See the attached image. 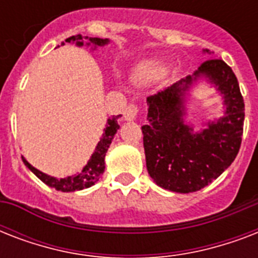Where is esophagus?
<instances>
[{
	"instance_id": "esophagus-1",
	"label": "esophagus",
	"mask_w": 258,
	"mask_h": 258,
	"mask_svg": "<svg viewBox=\"0 0 258 258\" xmlns=\"http://www.w3.org/2000/svg\"><path fill=\"white\" fill-rule=\"evenodd\" d=\"M138 112H139V108H138L137 104L127 105L124 109V119L128 121L134 120L138 116Z\"/></svg>"
}]
</instances>
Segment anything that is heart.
<instances>
[{
	"mask_svg": "<svg viewBox=\"0 0 258 258\" xmlns=\"http://www.w3.org/2000/svg\"><path fill=\"white\" fill-rule=\"evenodd\" d=\"M165 74V67L154 60H145L138 62L131 72V80L139 87H146L158 82Z\"/></svg>",
	"mask_w": 258,
	"mask_h": 258,
	"instance_id": "obj_1",
	"label": "heart"
}]
</instances>
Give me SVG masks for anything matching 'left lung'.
<instances>
[{
    "label": "left lung",
    "instance_id": "8db88e82",
    "mask_svg": "<svg viewBox=\"0 0 258 258\" xmlns=\"http://www.w3.org/2000/svg\"><path fill=\"white\" fill-rule=\"evenodd\" d=\"M209 53V49L204 50ZM208 77L223 93L225 116L192 134L184 124V95L191 83ZM149 123L142 125L146 166L158 186L175 192L198 191L232 165L244 131L245 104L238 80L221 58H209L194 76L147 97Z\"/></svg>",
    "mask_w": 258,
    "mask_h": 258
}]
</instances>
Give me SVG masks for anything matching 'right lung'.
Listing matches in <instances>:
<instances>
[{
  "label": "right lung",
  "mask_w": 258,
  "mask_h": 258,
  "mask_svg": "<svg viewBox=\"0 0 258 258\" xmlns=\"http://www.w3.org/2000/svg\"><path fill=\"white\" fill-rule=\"evenodd\" d=\"M86 40H88L87 45H91L92 44L95 48L96 46H103L108 42V38H97V37H86ZM66 42H76V45L82 46L83 45V37L80 34L78 36H72V37H68L66 40ZM64 44V42H62ZM117 116H113L111 119L107 120V125L104 128V134L101 137L100 142L97 143L96 149H95V153L92 154V157L88 161L84 169L82 171L76 174V175L67 176V178H61V179H57V178H53V176H49L41 172L40 170L34 169L33 166L30 165L29 162L26 161L25 158H22V161L25 163V166L30 171L33 172L34 175L37 176L38 179H41L45 184H48L49 187L56 188L57 191H76V190H83V188L91 187L92 184H95L99 180L100 175L104 172V158L105 153L108 150L109 145L113 139V135L116 134L117 128H119V124H117Z\"/></svg>",
  "instance_id": "add662e5"
}]
</instances>
